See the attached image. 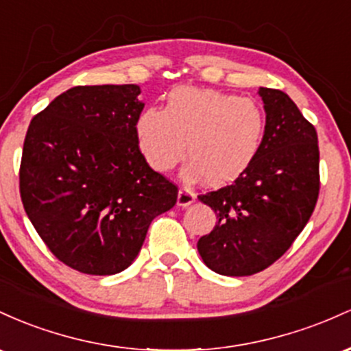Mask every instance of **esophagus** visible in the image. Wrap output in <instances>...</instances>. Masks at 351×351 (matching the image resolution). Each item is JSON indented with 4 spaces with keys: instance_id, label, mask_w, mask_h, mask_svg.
<instances>
[{
    "instance_id": "34e87169",
    "label": "esophagus",
    "mask_w": 351,
    "mask_h": 351,
    "mask_svg": "<svg viewBox=\"0 0 351 351\" xmlns=\"http://www.w3.org/2000/svg\"><path fill=\"white\" fill-rule=\"evenodd\" d=\"M195 202V192L189 187H180L179 194H177V206L187 207Z\"/></svg>"
}]
</instances>
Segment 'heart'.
<instances>
[{
	"mask_svg": "<svg viewBox=\"0 0 351 351\" xmlns=\"http://www.w3.org/2000/svg\"><path fill=\"white\" fill-rule=\"evenodd\" d=\"M265 111L257 101L215 89L180 86L165 108H147L136 123L141 152L157 172L187 156L186 176L210 184L234 180L254 162L265 137Z\"/></svg>",
	"mask_w": 351,
	"mask_h": 351,
	"instance_id": "1",
	"label": "heart"
}]
</instances>
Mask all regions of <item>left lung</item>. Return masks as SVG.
<instances>
[{"mask_svg": "<svg viewBox=\"0 0 351 351\" xmlns=\"http://www.w3.org/2000/svg\"><path fill=\"white\" fill-rule=\"evenodd\" d=\"M265 137L249 167L230 186L199 195L219 223L197 250L210 270L245 277L282 257L312 215L320 192L317 131L283 90L258 89Z\"/></svg>", "mask_w": 351, "mask_h": 351, "instance_id": "8db88e82", "label": "left lung"}]
</instances>
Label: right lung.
<instances>
[{
  "instance_id": "right-lung-1",
  "label": "right lung",
  "mask_w": 351,
  "mask_h": 351,
  "mask_svg": "<svg viewBox=\"0 0 351 351\" xmlns=\"http://www.w3.org/2000/svg\"><path fill=\"white\" fill-rule=\"evenodd\" d=\"M136 84L76 86L31 119L19 194L54 257L88 275L119 274L177 187L145 162L136 136Z\"/></svg>"
}]
</instances>
